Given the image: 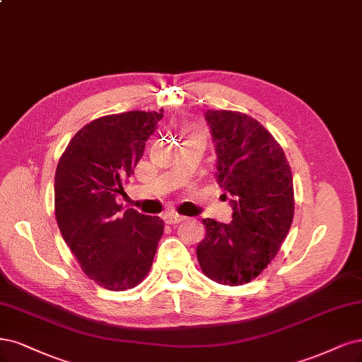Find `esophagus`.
<instances>
[{
	"mask_svg": "<svg viewBox=\"0 0 362 362\" xmlns=\"http://www.w3.org/2000/svg\"><path fill=\"white\" fill-rule=\"evenodd\" d=\"M185 217L184 216H180V214H175V213H168L165 214V221L168 224H177V223H181L184 221Z\"/></svg>",
	"mask_w": 362,
	"mask_h": 362,
	"instance_id": "esophagus-1",
	"label": "esophagus"
}]
</instances>
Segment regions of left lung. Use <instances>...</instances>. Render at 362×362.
I'll return each instance as SVG.
<instances>
[{
	"mask_svg": "<svg viewBox=\"0 0 362 362\" xmlns=\"http://www.w3.org/2000/svg\"><path fill=\"white\" fill-rule=\"evenodd\" d=\"M216 142L217 181L230 197V223L205 218L196 255L221 284L255 280L279 253L293 220V180L283 148L259 121L235 110H206ZM226 197V194H223Z\"/></svg>",
	"mask_w": 362,
	"mask_h": 362,
	"instance_id": "obj_1",
	"label": "left lung"
}]
</instances>
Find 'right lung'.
<instances>
[{
  "instance_id": "add662e5",
  "label": "right lung",
  "mask_w": 362,
  "mask_h": 362,
  "mask_svg": "<svg viewBox=\"0 0 362 362\" xmlns=\"http://www.w3.org/2000/svg\"><path fill=\"white\" fill-rule=\"evenodd\" d=\"M163 118L132 110L83 126L59 157L55 172V217L82 271L109 291L138 286L151 269L163 220L117 204L141 160L145 142Z\"/></svg>"
}]
</instances>
